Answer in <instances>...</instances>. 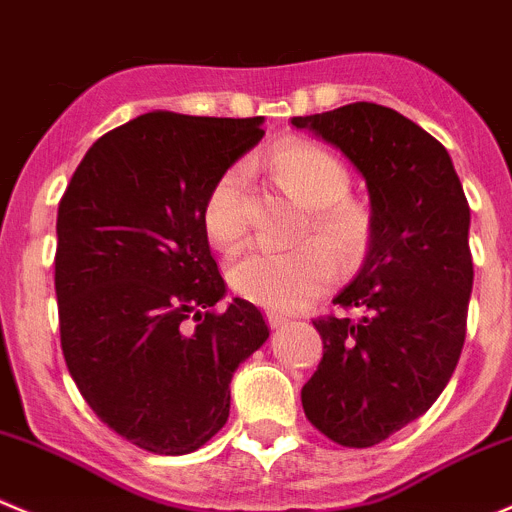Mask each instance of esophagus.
<instances>
[{
	"label": "esophagus",
	"mask_w": 512,
	"mask_h": 512,
	"mask_svg": "<svg viewBox=\"0 0 512 512\" xmlns=\"http://www.w3.org/2000/svg\"><path fill=\"white\" fill-rule=\"evenodd\" d=\"M266 319H269L271 329H281V326L289 324V316L279 314V311H269V314H266Z\"/></svg>",
	"instance_id": "esophagus-1"
}]
</instances>
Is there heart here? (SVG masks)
<instances>
[{
  "label": "heart",
  "mask_w": 512,
  "mask_h": 512,
  "mask_svg": "<svg viewBox=\"0 0 512 512\" xmlns=\"http://www.w3.org/2000/svg\"><path fill=\"white\" fill-rule=\"evenodd\" d=\"M276 175L314 208L311 226L344 256L364 251L369 218L347 201L349 180L342 160L306 140H291L271 155ZM203 228L216 246H233L246 231V168L233 165L213 183L203 203ZM326 242V243H327ZM325 243V244H326ZM323 241L294 248L251 243L228 266L231 286L253 304L296 311L324 294L337 279V256Z\"/></svg>",
  "instance_id": "obj_1"
}]
</instances>
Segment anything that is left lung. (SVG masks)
Instances as JSON below:
<instances>
[{"label":"left lung","instance_id":"left-lung-1","mask_svg":"<svg viewBox=\"0 0 512 512\" xmlns=\"http://www.w3.org/2000/svg\"><path fill=\"white\" fill-rule=\"evenodd\" d=\"M291 125L342 150L369 193V251L334 304L359 319H316L324 357L301 389L316 430L372 447L432 407L465 344L472 291L470 206L450 153L374 102Z\"/></svg>","mask_w":512,"mask_h":512}]
</instances>
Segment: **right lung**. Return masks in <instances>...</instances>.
<instances>
[{
  "mask_svg": "<svg viewBox=\"0 0 512 512\" xmlns=\"http://www.w3.org/2000/svg\"><path fill=\"white\" fill-rule=\"evenodd\" d=\"M264 118L140 115L102 135L57 211L55 294L67 369L110 430L155 455H188L228 420L231 379L269 339L226 284L203 203L264 138Z\"/></svg>",
  "mask_w": 512,
  "mask_h": 512,
  "instance_id": "right-lung-1",
  "label": "right lung"
}]
</instances>
